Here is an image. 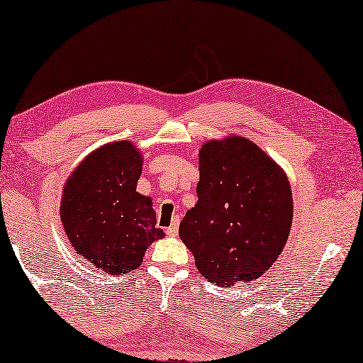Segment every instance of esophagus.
Listing matches in <instances>:
<instances>
[{"mask_svg": "<svg viewBox=\"0 0 363 363\" xmlns=\"http://www.w3.org/2000/svg\"><path fill=\"white\" fill-rule=\"evenodd\" d=\"M178 225H180V219H178V217H175L174 222H172V225H170L169 228H165L167 235H169V237H175L177 233H178Z\"/></svg>", "mask_w": 363, "mask_h": 363, "instance_id": "1", "label": "esophagus"}]
</instances>
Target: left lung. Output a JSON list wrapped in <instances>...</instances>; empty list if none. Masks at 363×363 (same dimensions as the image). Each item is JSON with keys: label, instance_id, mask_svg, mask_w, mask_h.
<instances>
[{"label": "left lung", "instance_id": "8db88e82", "mask_svg": "<svg viewBox=\"0 0 363 363\" xmlns=\"http://www.w3.org/2000/svg\"><path fill=\"white\" fill-rule=\"evenodd\" d=\"M198 203L180 238L209 282L230 287L263 276L286 247L294 199L286 172L247 138L211 139L199 149Z\"/></svg>", "mask_w": 363, "mask_h": 363}]
</instances>
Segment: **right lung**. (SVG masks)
Listing matches in <instances>:
<instances>
[{"mask_svg": "<svg viewBox=\"0 0 363 363\" xmlns=\"http://www.w3.org/2000/svg\"><path fill=\"white\" fill-rule=\"evenodd\" d=\"M143 154L131 141L92 150L66 178L60 219L77 255L104 274L138 269L147 247L164 238L152 198L136 191Z\"/></svg>", "mask_w": 363, "mask_h": 363, "instance_id": "right-lung-1", "label": "right lung"}]
</instances>
